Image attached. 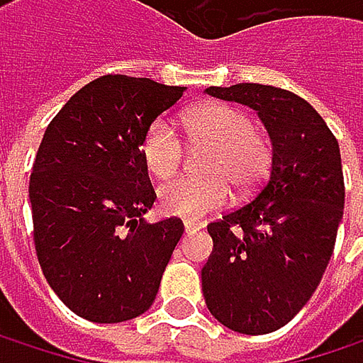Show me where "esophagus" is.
<instances>
[{
  "label": "esophagus",
  "instance_id": "obj_1",
  "mask_svg": "<svg viewBox=\"0 0 363 363\" xmlns=\"http://www.w3.org/2000/svg\"><path fill=\"white\" fill-rule=\"evenodd\" d=\"M203 229L201 220H184V233H197Z\"/></svg>",
  "mask_w": 363,
  "mask_h": 363
}]
</instances>
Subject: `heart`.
I'll return each mask as SVG.
<instances>
[{"label":"heart","instance_id":"b5f03b06","mask_svg":"<svg viewBox=\"0 0 363 363\" xmlns=\"http://www.w3.org/2000/svg\"><path fill=\"white\" fill-rule=\"evenodd\" d=\"M184 130L193 145L212 147L203 160L206 179H177L160 189V208L181 218H199L223 208L231 189L246 197L256 193L273 166V140L254 128L246 111L231 105H206L189 111ZM140 155L147 170L166 181L174 177L184 160V143L170 119L157 117L140 140Z\"/></svg>","mask_w":363,"mask_h":363}]
</instances>
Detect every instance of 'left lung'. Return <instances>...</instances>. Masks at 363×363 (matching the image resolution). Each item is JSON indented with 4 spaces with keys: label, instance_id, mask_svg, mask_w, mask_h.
I'll return each instance as SVG.
<instances>
[{
    "label": "left lung",
    "instance_id": "left-lung-1",
    "mask_svg": "<svg viewBox=\"0 0 363 363\" xmlns=\"http://www.w3.org/2000/svg\"><path fill=\"white\" fill-rule=\"evenodd\" d=\"M210 96L258 111L271 140V174L252 201L208 225L201 269L210 313L229 330L267 334L311 298L334 252L345 206L340 151L322 115L275 86L208 88Z\"/></svg>",
    "mask_w": 363,
    "mask_h": 363
}]
</instances>
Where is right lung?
<instances>
[{
    "instance_id": "1",
    "label": "right lung",
    "mask_w": 363,
    "mask_h": 363,
    "mask_svg": "<svg viewBox=\"0 0 363 363\" xmlns=\"http://www.w3.org/2000/svg\"><path fill=\"white\" fill-rule=\"evenodd\" d=\"M184 88L109 73L54 115L29 181L39 267L79 318L117 324L145 313L184 225L145 223L155 191L140 155L151 121Z\"/></svg>"
}]
</instances>
